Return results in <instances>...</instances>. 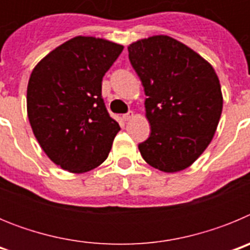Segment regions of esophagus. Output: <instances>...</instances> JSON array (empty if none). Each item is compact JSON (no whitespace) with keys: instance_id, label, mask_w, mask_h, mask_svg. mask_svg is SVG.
<instances>
[{"instance_id":"1","label":"esophagus","mask_w":250,"mask_h":250,"mask_svg":"<svg viewBox=\"0 0 250 250\" xmlns=\"http://www.w3.org/2000/svg\"><path fill=\"white\" fill-rule=\"evenodd\" d=\"M132 118H134V112H132V111H129V112H127V114H124V115H123V119H124V120H125V121L131 120Z\"/></svg>"}]
</instances>
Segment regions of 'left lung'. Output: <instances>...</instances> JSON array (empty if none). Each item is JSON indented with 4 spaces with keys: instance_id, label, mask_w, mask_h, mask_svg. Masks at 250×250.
I'll use <instances>...</instances> for the list:
<instances>
[{
    "instance_id": "obj_1",
    "label": "left lung",
    "mask_w": 250,
    "mask_h": 250,
    "mask_svg": "<svg viewBox=\"0 0 250 250\" xmlns=\"http://www.w3.org/2000/svg\"><path fill=\"white\" fill-rule=\"evenodd\" d=\"M144 86L149 139L139 144L152 167L176 173L190 167L213 140L223 110V95L213 66L195 51L165 35L127 47Z\"/></svg>"
}]
</instances>
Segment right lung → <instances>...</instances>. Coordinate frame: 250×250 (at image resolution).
Listing matches in <instances>:
<instances>
[{
  "instance_id": "add662e5",
  "label": "right lung",
  "mask_w": 250,
  "mask_h": 250,
  "mask_svg": "<svg viewBox=\"0 0 250 250\" xmlns=\"http://www.w3.org/2000/svg\"><path fill=\"white\" fill-rule=\"evenodd\" d=\"M123 45L76 36L46 55L31 72L27 116L46 155L80 174L103 164L120 130L101 96L103 77Z\"/></svg>"
}]
</instances>
